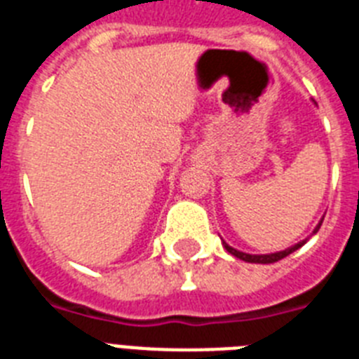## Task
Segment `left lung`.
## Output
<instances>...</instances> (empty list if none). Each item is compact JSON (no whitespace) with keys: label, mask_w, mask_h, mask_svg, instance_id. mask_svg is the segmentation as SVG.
Masks as SVG:
<instances>
[{"label":"left lung","mask_w":359,"mask_h":359,"mask_svg":"<svg viewBox=\"0 0 359 359\" xmlns=\"http://www.w3.org/2000/svg\"><path fill=\"white\" fill-rule=\"evenodd\" d=\"M323 219H325V217H323ZM321 223H319V225H317V229L313 230V234H316L317 230L321 229ZM304 243L306 241H301V243H297V245L290 247V249L280 250V252H273V255H247V252H240V250L232 249V247H229L225 241H223V245H225V249L229 250L230 255L236 256V258H240V260H243V262H250V264H275V262L282 260V258H285V256H290L291 252H295L297 249H301Z\"/></svg>","instance_id":"8db88e82"}]
</instances>
